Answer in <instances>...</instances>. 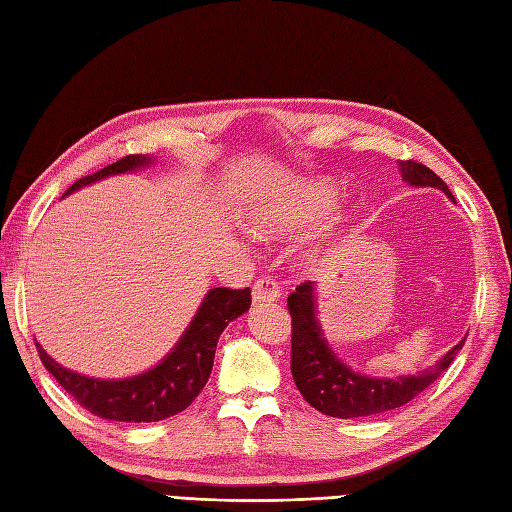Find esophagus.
I'll list each match as a JSON object with an SVG mask.
<instances>
[{"mask_svg": "<svg viewBox=\"0 0 512 512\" xmlns=\"http://www.w3.org/2000/svg\"><path fill=\"white\" fill-rule=\"evenodd\" d=\"M280 295H282L280 287H278V282H274V278H260L254 282V293H252L254 304L276 302Z\"/></svg>", "mask_w": 512, "mask_h": 512, "instance_id": "1", "label": "esophagus"}]
</instances>
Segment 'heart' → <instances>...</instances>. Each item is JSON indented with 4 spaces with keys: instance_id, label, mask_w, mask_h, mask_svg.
Here are the masks:
<instances>
[{
    "instance_id": "obj_1",
    "label": "heart",
    "mask_w": 512,
    "mask_h": 512,
    "mask_svg": "<svg viewBox=\"0 0 512 512\" xmlns=\"http://www.w3.org/2000/svg\"><path fill=\"white\" fill-rule=\"evenodd\" d=\"M337 206L326 184H306L267 195L245 214V230L260 241H280L326 219Z\"/></svg>"
}]
</instances>
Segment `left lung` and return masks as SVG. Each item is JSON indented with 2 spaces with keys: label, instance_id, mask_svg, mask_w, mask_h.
Here are the masks:
<instances>
[{
  "label": "left lung",
  "instance_id": "8db88e82",
  "mask_svg": "<svg viewBox=\"0 0 512 512\" xmlns=\"http://www.w3.org/2000/svg\"><path fill=\"white\" fill-rule=\"evenodd\" d=\"M399 170L407 186L438 188L453 199L445 181L427 166L407 160L399 162ZM315 293V282L306 280L287 300L291 313V374L304 401L326 416L361 418L403 407L414 396L427 390L449 368V363L456 359L458 350L464 346V339H467L462 337L434 366L416 374L392 379L368 377V374L355 372L346 366L337 357V352L328 346L320 320H317Z\"/></svg>",
  "mask_w": 512,
  "mask_h": 512
}]
</instances>
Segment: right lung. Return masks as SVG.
<instances>
[{
    "label": "right lung",
    "instance_id": "obj_1",
    "mask_svg": "<svg viewBox=\"0 0 512 512\" xmlns=\"http://www.w3.org/2000/svg\"><path fill=\"white\" fill-rule=\"evenodd\" d=\"M155 164L151 155H129L116 164H109L94 175L81 177L67 188L63 197L81 190L83 186L96 184L111 175L133 173ZM252 304V291L247 289H210L199 304L184 335L170 348L168 355L146 372L127 379H94L87 374L67 370L54 361L37 342L39 357L45 370L59 381L61 388L85 410L118 423H157L184 412L197 399L203 385L208 383L214 350L225 326L236 317L247 313Z\"/></svg>",
    "mask_w": 512,
    "mask_h": 512
}]
</instances>
